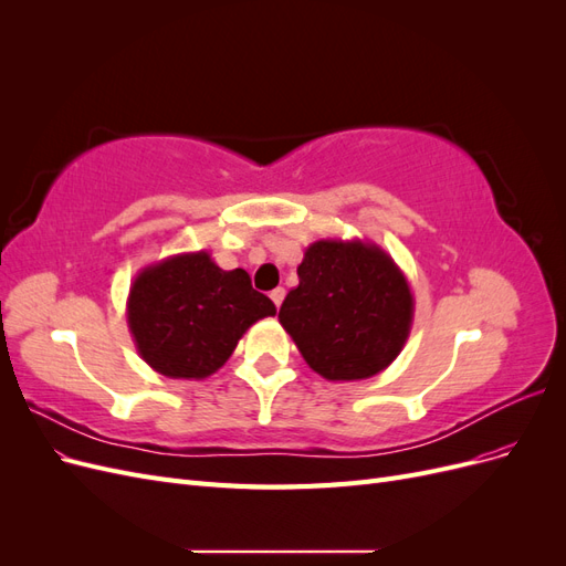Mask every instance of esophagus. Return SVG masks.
<instances>
[{
	"label": "esophagus",
	"mask_w": 566,
	"mask_h": 566,
	"mask_svg": "<svg viewBox=\"0 0 566 566\" xmlns=\"http://www.w3.org/2000/svg\"><path fill=\"white\" fill-rule=\"evenodd\" d=\"M269 297H271V302L276 304V306H281L283 304V297H285V290L283 287H276V290H271L269 293Z\"/></svg>",
	"instance_id": "1"
}]
</instances>
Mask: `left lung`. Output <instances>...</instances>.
Returning a JSON list of instances; mask_svg holds the SVG:
<instances>
[{
    "mask_svg": "<svg viewBox=\"0 0 566 566\" xmlns=\"http://www.w3.org/2000/svg\"><path fill=\"white\" fill-rule=\"evenodd\" d=\"M297 276L279 321L321 378L368 380L401 354L416 302L380 245L323 238L304 250Z\"/></svg>",
    "mask_w": 566,
    "mask_h": 566,
    "instance_id": "obj_1",
    "label": "left lung"
}]
</instances>
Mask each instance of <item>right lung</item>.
<instances>
[{"label":"right lung","mask_w":566,"mask_h":566,"mask_svg":"<svg viewBox=\"0 0 566 566\" xmlns=\"http://www.w3.org/2000/svg\"><path fill=\"white\" fill-rule=\"evenodd\" d=\"M276 314L245 269L224 271L208 250L144 266L129 287L127 325L144 361L165 378L205 380L229 361L252 323Z\"/></svg>","instance_id":"right-lung-1"}]
</instances>
